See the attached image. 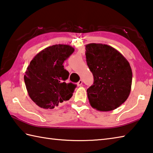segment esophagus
Listing matches in <instances>:
<instances>
[{
	"mask_svg": "<svg viewBox=\"0 0 153 153\" xmlns=\"http://www.w3.org/2000/svg\"><path fill=\"white\" fill-rule=\"evenodd\" d=\"M82 85V80L80 79V80H79V82H77V85L81 86Z\"/></svg>",
	"mask_w": 153,
	"mask_h": 153,
	"instance_id": "esophagus-1",
	"label": "esophagus"
}]
</instances>
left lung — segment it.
<instances>
[{
  "instance_id": "8db88e82",
  "label": "left lung",
  "mask_w": 153,
  "mask_h": 153,
  "mask_svg": "<svg viewBox=\"0 0 153 153\" xmlns=\"http://www.w3.org/2000/svg\"><path fill=\"white\" fill-rule=\"evenodd\" d=\"M85 57L94 79L87 90L91 106L101 112L116 109L131 91L132 72L129 62L116 49L102 43L86 45Z\"/></svg>"
}]
</instances>
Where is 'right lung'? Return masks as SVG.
<instances>
[{"instance_id":"1","label":"right lung","mask_w":153,"mask_h":153,"mask_svg":"<svg viewBox=\"0 0 153 153\" xmlns=\"http://www.w3.org/2000/svg\"><path fill=\"white\" fill-rule=\"evenodd\" d=\"M74 51L69 45H54L30 61L24 80L29 97L38 106L53 109L73 96L76 85L65 82L69 74L63 63Z\"/></svg>"}]
</instances>
